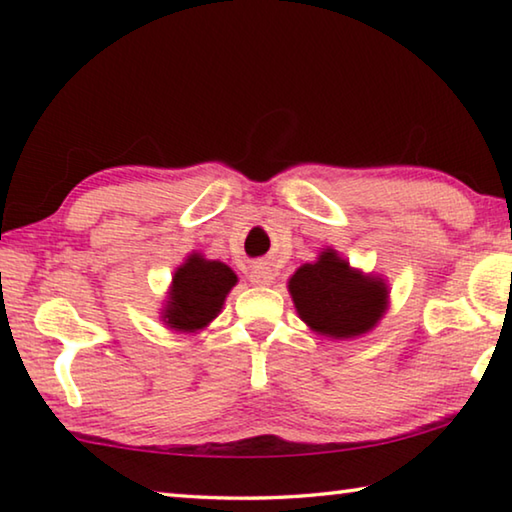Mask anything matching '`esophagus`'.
<instances>
[{"label":"esophagus","instance_id":"1","mask_svg":"<svg viewBox=\"0 0 512 512\" xmlns=\"http://www.w3.org/2000/svg\"><path fill=\"white\" fill-rule=\"evenodd\" d=\"M250 282L259 284V287H264V284H271L273 282V273L268 266H255L253 273H250Z\"/></svg>","mask_w":512,"mask_h":512}]
</instances>
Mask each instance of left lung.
Masks as SVG:
<instances>
[{"label": "left lung", "mask_w": 512, "mask_h": 512, "mask_svg": "<svg viewBox=\"0 0 512 512\" xmlns=\"http://www.w3.org/2000/svg\"><path fill=\"white\" fill-rule=\"evenodd\" d=\"M289 293L311 332L329 339H357L370 332L388 307L386 282L379 275H363L332 248L291 275Z\"/></svg>", "instance_id": "1"}]
</instances>
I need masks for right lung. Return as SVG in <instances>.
I'll list each match as a JSON object with an SVG mask.
<instances>
[{"mask_svg": "<svg viewBox=\"0 0 512 512\" xmlns=\"http://www.w3.org/2000/svg\"><path fill=\"white\" fill-rule=\"evenodd\" d=\"M237 275L216 259L192 253L173 273L167 305L162 309L164 325L176 332H198L219 316Z\"/></svg>", "mask_w": 512, "mask_h": 512, "instance_id": "obj_1", "label": "right lung"}]
</instances>
